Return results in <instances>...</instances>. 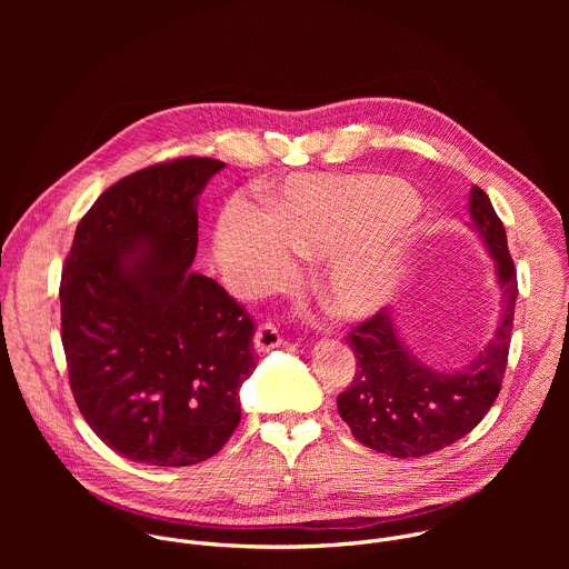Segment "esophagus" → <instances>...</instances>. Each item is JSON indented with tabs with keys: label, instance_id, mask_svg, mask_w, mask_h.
Listing matches in <instances>:
<instances>
[{
	"label": "esophagus",
	"instance_id": "1",
	"mask_svg": "<svg viewBox=\"0 0 569 569\" xmlns=\"http://www.w3.org/2000/svg\"><path fill=\"white\" fill-rule=\"evenodd\" d=\"M281 345H283V338L277 331L274 323H261V327L254 333V349L259 353H268L272 349H279Z\"/></svg>",
	"mask_w": 569,
	"mask_h": 569
}]
</instances>
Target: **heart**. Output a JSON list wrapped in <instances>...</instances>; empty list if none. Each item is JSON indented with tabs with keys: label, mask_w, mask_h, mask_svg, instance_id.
<instances>
[{
	"label": "heart",
	"mask_w": 569,
	"mask_h": 569,
	"mask_svg": "<svg viewBox=\"0 0 569 569\" xmlns=\"http://www.w3.org/2000/svg\"><path fill=\"white\" fill-rule=\"evenodd\" d=\"M417 196L389 180L301 176L286 182L266 213L236 202L224 209L213 257L238 297H261L295 274L292 254L327 257L315 290L338 317L385 308L408 277L400 246L376 238L417 213Z\"/></svg>",
	"instance_id": "b5f03b06"
}]
</instances>
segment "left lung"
Returning a JSON list of instances; mask_svg holds the SVG:
<instances>
[{"label":"left lung","mask_w":569,"mask_h":569,"mask_svg":"<svg viewBox=\"0 0 569 569\" xmlns=\"http://www.w3.org/2000/svg\"><path fill=\"white\" fill-rule=\"evenodd\" d=\"M470 227L496 261L502 308L498 327L470 365L452 373L421 362L398 336L387 308L349 333L358 369L338 396V412L353 437L391 457H423L466 437L496 402L513 331L518 277L509 257L507 231L489 196L470 189Z\"/></svg>","instance_id":"left-lung-1"}]
</instances>
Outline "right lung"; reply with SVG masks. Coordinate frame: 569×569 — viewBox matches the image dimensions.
I'll use <instances>...</instances> for the list:
<instances>
[{"label": "right lung", "mask_w": 569, "mask_h": 569, "mask_svg": "<svg viewBox=\"0 0 569 569\" xmlns=\"http://www.w3.org/2000/svg\"><path fill=\"white\" fill-rule=\"evenodd\" d=\"M224 164L182 157L112 184L78 222L62 268L60 327L80 415L146 466L213 457L240 421L254 323L191 270L198 196Z\"/></svg>", "instance_id": "add662e5"}]
</instances>
